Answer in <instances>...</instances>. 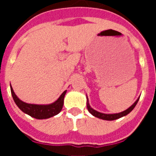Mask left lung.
Returning <instances> with one entry per match:
<instances>
[{
    "instance_id": "1",
    "label": "left lung",
    "mask_w": 156,
    "mask_h": 156,
    "mask_svg": "<svg viewBox=\"0 0 156 156\" xmlns=\"http://www.w3.org/2000/svg\"><path fill=\"white\" fill-rule=\"evenodd\" d=\"M139 98H138L137 99V101H135V102L133 103V104L129 107V108H128L127 109L122 112H119V113L105 114V113H101V112H99L93 109V108L90 106V105H89V101H88L87 97V109L88 111H89V112H90V114H92L94 116L98 117V118H99V119H104V120H115V119H119V118H121V117L125 116V115H126L127 114H129V112H130L133 108H134V107L136 106V105H137V101H139Z\"/></svg>"
}]
</instances>
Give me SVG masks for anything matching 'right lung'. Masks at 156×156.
I'll return each instance as SVG.
<instances>
[{"label": "right lung", "mask_w": 156, "mask_h": 156, "mask_svg": "<svg viewBox=\"0 0 156 156\" xmlns=\"http://www.w3.org/2000/svg\"><path fill=\"white\" fill-rule=\"evenodd\" d=\"M11 92H12V98H13L14 101L16 102V105L23 112L38 119H48V118H51V117L58 114L62 109L63 104H64V98L66 94V90H65L62 94L61 96L58 98V100L51 104L34 105L28 104V103H26L20 100L15 94L12 86H11Z\"/></svg>", "instance_id": "right-lung-1"}]
</instances>
